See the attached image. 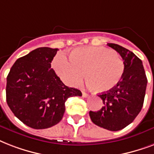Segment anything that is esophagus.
I'll use <instances>...</instances> for the list:
<instances>
[{
	"label": "esophagus",
	"mask_w": 154,
	"mask_h": 154,
	"mask_svg": "<svg viewBox=\"0 0 154 154\" xmlns=\"http://www.w3.org/2000/svg\"><path fill=\"white\" fill-rule=\"evenodd\" d=\"M82 96H83V97H85V98H86V97H88V95L84 91H82Z\"/></svg>",
	"instance_id": "obj_1"
}]
</instances>
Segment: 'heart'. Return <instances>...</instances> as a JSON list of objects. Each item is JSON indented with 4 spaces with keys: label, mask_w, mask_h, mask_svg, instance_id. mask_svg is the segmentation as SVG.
I'll return each mask as SVG.
<instances>
[{
    "label": "heart",
    "mask_w": 154,
    "mask_h": 154,
    "mask_svg": "<svg viewBox=\"0 0 154 154\" xmlns=\"http://www.w3.org/2000/svg\"><path fill=\"white\" fill-rule=\"evenodd\" d=\"M54 66L61 79L69 86H77L85 77L88 86L98 93L112 90L117 85L125 72L122 58L110 49L91 46L76 49L70 59L59 54Z\"/></svg>",
    "instance_id": "obj_1"
}]
</instances>
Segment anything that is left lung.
I'll use <instances>...</instances> for the list:
<instances>
[{"label":"left lung","mask_w":154,"mask_h":154,"mask_svg":"<svg viewBox=\"0 0 154 154\" xmlns=\"http://www.w3.org/2000/svg\"><path fill=\"white\" fill-rule=\"evenodd\" d=\"M108 46L120 54L125 63V72L115 88L99 96L103 100L102 108L90 111L89 115L96 125L119 131L133 122L141 110L148 80L137 56L117 44L108 43Z\"/></svg>","instance_id":"8db88e82"}]
</instances>
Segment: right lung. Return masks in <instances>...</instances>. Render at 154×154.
Masks as SVG:
<instances>
[{"mask_svg":"<svg viewBox=\"0 0 154 154\" xmlns=\"http://www.w3.org/2000/svg\"><path fill=\"white\" fill-rule=\"evenodd\" d=\"M58 49L39 47L14 63L7 76L6 101L17 118L30 128L43 129L57 125L69 97L81 91L69 88L51 67Z\"/></svg>","mask_w":154,"mask_h":154,"instance_id":"obj_1","label":"right lung"}]
</instances>
